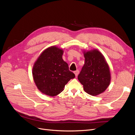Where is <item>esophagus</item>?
I'll use <instances>...</instances> for the list:
<instances>
[{
    "label": "esophagus",
    "mask_w": 135,
    "mask_h": 135,
    "mask_svg": "<svg viewBox=\"0 0 135 135\" xmlns=\"http://www.w3.org/2000/svg\"><path fill=\"white\" fill-rule=\"evenodd\" d=\"M74 73V74H75V76H77L78 75V74H79V70H76L75 71Z\"/></svg>",
    "instance_id": "obj_1"
}]
</instances>
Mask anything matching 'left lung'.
<instances>
[{"instance_id": "obj_1", "label": "left lung", "mask_w": 135, "mask_h": 135, "mask_svg": "<svg viewBox=\"0 0 135 135\" xmlns=\"http://www.w3.org/2000/svg\"><path fill=\"white\" fill-rule=\"evenodd\" d=\"M85 63L78 76L85 92L96 96L105 91L110 82V73L104 56L97 50L84 54Z\"/></svg>"}]
</instances>
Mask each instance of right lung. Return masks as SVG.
I'll return each instance as SVG.
<instances>
[{
	"label": "right lung",
	"instance_id": "1",
	"mask_svg": "<svg viewBox=\"0 0 135 135\" xmlns=\"http://www.w3.org/2000/svg\"><path fill=\"white\" fill-rule=\"evenodd\" d=\"M63 50L51 47L46 49L39 57L32 68L35 84L44 94L50 96L57 95L75 74L69 69L63 60Z\"/></svg>",
	"mask_w": 135,
	"mask_h": 135
}]
</instances>
